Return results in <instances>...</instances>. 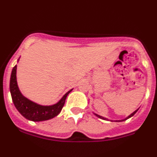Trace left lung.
Wrapping results in <instances>:
<instances>
[{
    "mask_svg": "<svg viewBox=\"0 0 157 157\" xmlns=\"http://www.w3.org/2000/svg\"><path fill=\"white\" fill-rule=\"evenodd\" d=\"M137 111H138V109H137V110H136V111H135V112H133V113H132V114H131V115H128V117H127V118H125V119H122V120H118V121H125V120H127V119H128V118H131V117H132V116H133V115H135V114H136V112H137ZM94 115H96V116H97V117H98V118H101V119H104V120H108V118H104V117L101 116V115H97V114H95V113H94ZM111 121H112V120H111Z\"/></svg>",
    "mask_w": 157,
    "mask_h": 157,
    "instance_id": "obj_1",
    "label": "left lung"
}]
</instances>
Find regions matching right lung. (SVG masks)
<instances>
[{
  "mask_svg": "<svg viewBox=\"0 0 157 157\" xmlns=\"http://www.w3.org/2000/svg\"><path fill=\"white\" fill-rule=\"evenodd\" d=\"M16 70H17V65L13 67L11 72V79H10V91H11L13 103L20 114L26 119L33 121H45L57 116L61 112L63 107L64 106L67 95L72 91L73 89L69 90L55 105H49V106L38 105L29 100L21 94L17 87Z\"/></svg>",
  "mask_w": 157,
  "mask_h": 157,
  "instance_id": "obj_1",
  "label": "right lung"
}]
</instances>
